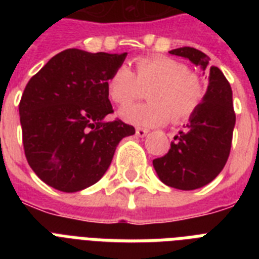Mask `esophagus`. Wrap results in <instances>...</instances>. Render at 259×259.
<instances>
[{
    "instance_id": "1",
    "label": "esophagus",
    "mask_w": 259,
    "mask_h": 259,
    "mask_svg": "<svg viewBox=\"0 0 259 259\" xmlns=\"http://www.w3.org/2000/svg\"><path fill=\"white\" fill-rule=\"evenodd\" d=\"M146 134H148V130L146 129H142V127H137L136 129V136L137 137H145Z\"/></svg>"
}]
</instances>
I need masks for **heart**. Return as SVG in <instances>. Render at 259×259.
Wrapping results in <instances>:
<instances>
[{
	"label": "heart",
	"instance_id": "obj_1",
	"mask_svg": "<svg viewBox=\"0 0 259 259\" xmlns=\"http://www.w3.org/2000/svg\"><path fill=\"white\" fill-rule=\"evenodd\" d=\"M149 84V102L122 107L119 115L123 121L140 127L165 125L170 117L173 122H183L196 113L205 95L199 75L184 63L162 55L136 59V75L121 64L106 82L110 99L121 106L136 99L141 86Z\"/></svg>",
	"mask_w": 259,
	"mask_h": 259
}]
</instances>
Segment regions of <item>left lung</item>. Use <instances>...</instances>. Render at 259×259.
<instances>
[{
    "label": "left lung",
    "instance_id": "obj_1",
    "mask_svg": "<svg viewBox=\"0 0 259 259\" xmlns=\"http://www.w3.org/2000/svg\"><path fill=\"white\" fill-rule=\"evenodd\" d=\"M169 54L188 59L208 72V87L200 107L189 117L185 129L175 136L169 152L153 160L164 184L192 191L211 183L227 162L235 126L233 90L223 72L211 66L209 58L201 51L183 47Z\"/></svg>",
    "mask_w": 259,
    "mask_h": 259
}]
</instances>
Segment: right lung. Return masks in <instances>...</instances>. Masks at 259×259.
<instances>
[{
  "instance_id": "1",
  "label": "right lung",
  "mask_w": 259,
  "mask_h": 259,
  "mask_svg": "<svg viewBox=\"0 0 259 259\" xmlns=\"http://www.w3.org/2000/svg\"><path fill=\"white\" fill-rule=\"evenodd\" d=\"M123 54H90L71 48L55 55L30 78L20 101L25 157L46 184L78 192L109 169L123 137L136 133L113 113L106 82Z\"/></svg>"
}]
</instances>
